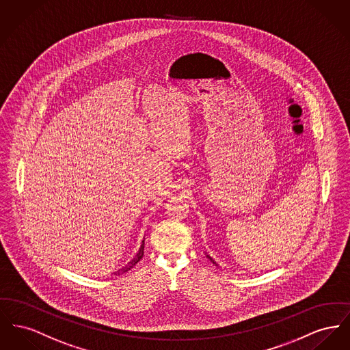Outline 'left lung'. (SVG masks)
Segmentation results:
<instances>
[{"instance_id": "left-lung-1", "label": "left lung", "mask_w": 350, "mask_h": 350, "mask_svg": "<svg viewBox=\"0 0 350 350\" xmlns=\"http://www.w3.org/2000/svg\"><path fill=\"white\" fill-rule=\"evenodd\" d=\"M206 256H207V258H208V259H210V260H211V262H213L215 266H218V265H217V262H214V259H213L211 256H208V255H206Z\"/></svg>"}]
</instances>
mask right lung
I'll return each mask as SVG.
<instances>
[{
	"label": "right lung",
	"mask_w": 350,
	"mask_h": 350,
	"mask_svg": "<svg viewBox=\"0 0 350 350\" xmlns=\"http://www.w3.org/2000/svg\"><path fill=\"white\" fill-rule=\"evenodd\" d=\"M143 255H144V241H143V245H142V247H140V250H139V252H137V255L128 263V266L125 268H122V269H119V271H123V272H125V271H128L129 268L133 267L142 258H143Z\"/></svg>",
	"instance_id": "1"
}]
</instances>
